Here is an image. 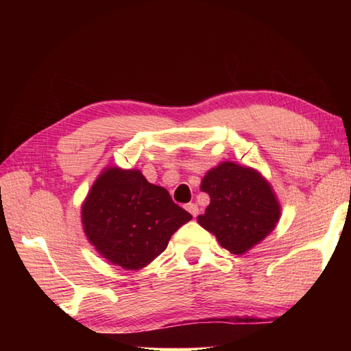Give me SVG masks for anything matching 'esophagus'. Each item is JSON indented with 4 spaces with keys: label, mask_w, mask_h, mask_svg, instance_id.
<instances>
[{
    "label": "esophagus",
    "mask_w": 351,
    "mask_h": 351,
    "mask_svg": "<svg viewBox=\"0 0 351 351\" xmlns=\"http://www.w3.org/2000/svg\"><path fill=\"white\" fill-rule=\"evenodd\" d=\"M185 210H187L193 215V217H197L199 215V206L196 204H187L185 205Z\"/></svg>",
    "instance_id": "obj_1"
}]
</instances>
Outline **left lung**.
Segmentation results:
<instances>
[{
    "label": "left lung",
    "instance_id": "obj_1",
    "mask_svg": "<svg viewBox=\"0 0 351 351\" xmlns=\"http://www.w3.org/2000/svg\"><path fill=\"white\" fill-rule=\"evenodd\" d=\"M200 190L211 202L197 217L199 225L237 255L264 240L279 220L280 206L270 184L253 169L221 162L205 175Z\"/></svg>",
    "mask_w": 351,
    "mask_h": 351
}]
</instances>
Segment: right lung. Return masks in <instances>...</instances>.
<instances>
[{"mask_svg": "<svg viewBox=\"0 0 351 351\" xmlns=\"http://www.w3.org/2000/svg\"><path fill=\"white\" fill-rule=\"evenodd\" d=\"M83 225L95 249L110 263L138 270L166 250L170 237L191 220L169 191L140 170L102 171L83 205Z\"/></svg>", "mask_w": 351, "mask_h": 351, "instance_id": "right-lung-1", "label": "right lung"}]
</instances>
